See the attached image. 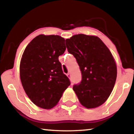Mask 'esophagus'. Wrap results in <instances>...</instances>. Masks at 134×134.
<instances>
[{
	"mask_svg": "<svg viewBox=\"0 0 134 134\" xmlns=\"http://www.w3.org/2000/svg\"><path fill=\"white\" fill-rule=\"evenodd\" d=\"M67 76L68 77H69L70 79V80H71V74H70V73H68L67 74Z\"/></svg>",
	"mask_w": 134,
	"mask_h": 134,
	"instance_id": "1",
	"label": "esophagus"
}]
</instances>
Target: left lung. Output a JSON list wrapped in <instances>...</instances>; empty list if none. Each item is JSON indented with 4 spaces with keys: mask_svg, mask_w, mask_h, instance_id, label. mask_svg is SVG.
I'll return each mask as SVG.
<instances>
[{
    "mask_svg": "<svg viewBox=\"0 0 134 134\" xmlns=\"http://www.w3.org/2000/svg\"><path fill=\"white\" fill-rule=\"evenodd\" d=\"M65 44L81 71V81L72 87L80 103L88 109L102 105L110 96L117 76L109 49L99 38L85 34L72 36Z\"/></svg>",
    "mask_w": 134,
    "mask_h": 134,
    "instance_id": "obj_1",
    "label": "left lung"
}]
</instances>
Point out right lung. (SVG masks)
<instances>
[{"instance_id": "add662e5", "label": "right lung", "mask_w": 134, "mask_h": 134, "mask_svg": "<svg viewBox=\"0 0 134 134\" xmlns=\"http://www.w3.org/2000/svg\"><path fill=\"white\" fill-rule=\"evenodd\" d=\"M65 49V40L60 36L40 35L24 52L20 64L22 85L29 98L40 108L55 106L70 85L58 60Z\"/></svg>"}]
</instances>
